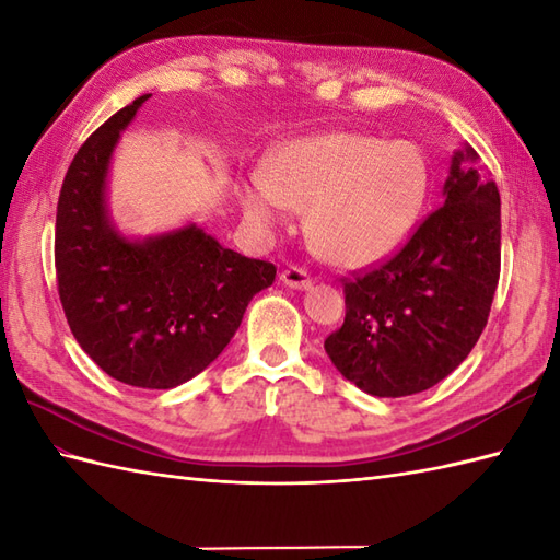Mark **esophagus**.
I'll return each mask as SVG.
<instances>
[{"label":"esophagus","instance_id":"1","mask_svg":"<svg viewBox=\"0 0 560 560\" xmlns=\"http://www.w3.org/2000/svg\"><path fill=\"white\" fill-rule=\"evenodd\" d=\"M281 283L289 285V289H298V291H307L312 285V279L307 275V269L303 267H289L281 271Z\"/></svg>","mask_w":560,"mask_h":560}]
</instances>
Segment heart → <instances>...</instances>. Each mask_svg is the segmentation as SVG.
<instances>
[{
	"mask_svg": "<svg viewBox=\"0 0 560 560\" xmlns=\"http://www.w3.org/2000/svg\"><path fill=\"white\" fill-rule=\"evenodd\" d=\"M429 168L412 142L324 133L285 145L267 176L243 188L250 224L275 231L305 210L310 241L336 265L355 267L392 253L418 221Z\"/></svg>",
	"mask_w": 560,
	"mask_h": 560,
	"instance_id": "heart-1",
	"label": "heart"
}]
</instances>
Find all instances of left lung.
I'll return each mask as SVG.
<instances>
[{"mask_svg": "<svg viewBox=\"0 0 560 560\" xmlns=\"http://www.w3.org/2000/svg\"><path fill=\"white\" fill-rule=\"evenodd\" d=\"M444 195L394 257L343 279L346 319L324 350L365 394L427 392L487 327L501 275V198L470 145L453 154Z\"/></svg>", "mask_w": 560, "mask_h": 560, "instance_id": "1", "label": "left lung"}]
</instances>
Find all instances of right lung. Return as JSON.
I'll return each instance as SVG.
<instances>
[{"instance_id": "add662e5", "label": "right lung", "mask_w": 560, "mask_h": 560, "mask_svg": "<svg viewBox=\"0 0 560 560\" xmlns=\"http://www.w3.org/2000/svg\"><path fill=\"white\" fill-rule=\"evenodd\" d=\"M140 95L90 136L63 176L55 267L78 346L116 382L174 388L200 374L238 331L277 267L224 248L200 226L126 238L107 212V174Z\"/></svg>"}]
</instances>
